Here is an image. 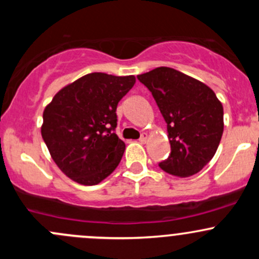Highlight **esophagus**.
Returning a JSON list of instances; mask_svg holds the SVG:
<instances>
[{
	"instance_id": "obj_1",
	"label": "esophagus",
	"mask_w": 259,
	"mask_h": 259,
	"mask_svg": "<svg viewBox=\"0 0 259 259\" xmlns=\"http://www.w3.org/2000/svg\"><path fill=\"white\" fill-rule=\"evenodd\" d=\"M140 142L142 143H146V140H148V134H146V133H143L142 134V137H140Z\"/></svg>"
}]
</instances>
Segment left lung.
Returning a JSON list of instances; mask_svg holds the SVG:
<instances>
[{
  "label": "left lung",
  "mask_w": 259,
  "mask_h": 259,
  "mask_svg": "<svg viewBox=\"0 0 259 259\" xmlns=\"http://www.w3.org/2000/svg\"><path fill=\"white\" fill-rule=\"evenodd\" d=\"M156 101L168 129L170 155L159 166L187 178L211 160L223 134V106L202 81L171 67H156L138 75Z\"/></svg>",
  "instance_id": "8db88e82"
}]
</instances>
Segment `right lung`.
I'll return each mask as SVG.
<instances>
[{
  "instance_id": "obj_1",
  "label": "right lung",
  "mask_w": 259,
  "mask_h": 259,
  "mask_svg": "<svg viewBox=\"0 0 259 259\" xmlns=\"http://www.w3.org/2000/svg\"><path fill=\"white\" fill-rule=\"evenodd\" d=\"M135 76L93 72L62 88L44 110L41 135L60 170L95 185L119 165L125 143L115 134L119 101Z\"/></svg>"
}]
</instances>
